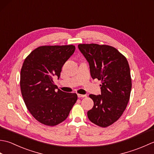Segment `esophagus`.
<instances>
[{"instance_id":"esophagus-1","label":"esophagus","mask_w":154,"mask_h":154,"mask_svg":"<svg viewBox=\"0 0 154 154\" xmlns=\"http://www.w3.org/2000/svg\"><path fill=\"white\" fill-rule=\"evenodd\" d=\"M77 96L79 98H83V97H86L87 95L86 94H78Z\"/></svg>"}]
</instances>
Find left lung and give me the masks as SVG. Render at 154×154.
<instances>
[{"label":"left lung","mask_w":154,"mask_h":154,"mask_svg":"<svg viewBox=\"0 0 154 154\" xmlns=\"http://www.w3.org/2000/svg\"><path fill=\"white\" fill-rule=\"evenodd\" d=\"M78 48L89 64L91 77L102 82L101 94L89 95L94 106L87 112L88 118L97 126L107 127L119 120L129 101L132 79L128 63L110 45L79 44Z\"/></svg>","instance_id":"obj_1"}]
</instances>
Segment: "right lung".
I'll list each match as a JSON object with an SVG mask.
<instances>
[{"instance_id": "add662e5", "label": "right lung", "mask_w": 154, "mask_h": 154, "mask_svg": "<svg viewBox=\"0 0 154 154\" xmlns=\"http://www.w3.org/2000/svg\"><path fill=\"white\" fill-rule=\"evenodd\" d=\"M75 50L73 45L40 46L22 65L20 84L23 99L32 115L45 125L64 121L77 100L76 93L61 91L54 82L55 77L60 79L62 67Z\"/></svg>"}]
</instances>
